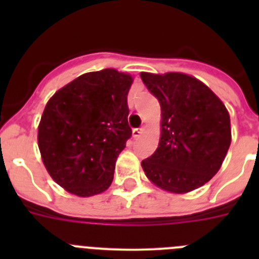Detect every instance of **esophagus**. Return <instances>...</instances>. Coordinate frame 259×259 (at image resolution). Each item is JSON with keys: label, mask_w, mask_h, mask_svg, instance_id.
<instances>
[{"label": "esophagus", "mask_w": 259, "mask_h": 259, "mask_svg": "<svg viewBox=\"0 0 259 259\" xmlns=\"http://www.w3.org/2000/svg\"><path fill=\"white\" fill-rule=\"evenodd\" d=\"M144 127H140V128H134V131H132V135H134V137H139L141 135V132H143Z\"/></svg>", "instance_id": "1"}]
</instances>
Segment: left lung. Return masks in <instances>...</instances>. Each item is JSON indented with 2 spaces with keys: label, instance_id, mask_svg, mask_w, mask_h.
Instances as JSON below:
<instances>
[{
  "label": "left lung",
  "instance_id": "left-lung-1",
  "mask_svg": "<svg viewBox=\"0 0 259 259\" xmlns=\"http://www.w3.org/2000/svg\"><path fill=\"white\" fill-rule=\"evenodd\" d=\"M161 105L158 148L141 162L159 188L187 193L218 172L231 144L230 114L214 93L196 77L179 72H141Z\"/></svg>",
  "mask_w": 259,
  "mask_h": 259
}]
</instances>
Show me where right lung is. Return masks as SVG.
Masks as SVG:
<instances>
[{"mask_svg": "<svg viewBox=\"0 0 259 259\" xmlns=\"http://www.w3.org/2000/svg\"><path fill=\"white\" fill-rule=\"evenodd\" d=\"M132 77L114 68L88 72L54 93L38 124V149L54 182L89 197L106 191L132 136L127 95Z\"/></svg>", "mask_w": 259, "mask_h": 259, "instance_id": "obj_1", "label": "right lung"}]
</instances>
